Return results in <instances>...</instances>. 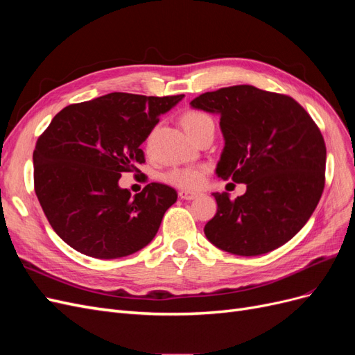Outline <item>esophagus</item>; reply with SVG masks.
<instances>
[{
    "instance_id": "1",
    "label": "esophagus",
    "mask_w": 355,
    "mask_h": 355,
    "mask_svg": "<svg viewBox=\"0 0 355 355\" xmlns=\"http://www.w3.org/2000/svg\"><path fill=\"white\" fill-rule=\"evenodd\" d=\"M179 197H180L182 200H194V198L200 197V192H194V191H185V189H182V191H179Z\"/></svg>"
}]
</instances>
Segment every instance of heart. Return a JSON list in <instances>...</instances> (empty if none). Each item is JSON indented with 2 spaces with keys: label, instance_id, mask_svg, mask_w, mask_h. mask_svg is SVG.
Here are the masks:
<instances>
[{
  "label": "heart",
  "instance_id": "1",
  "mask_svg": "<svg viewBox=\"0 0 355 355\" xmlns=\"http://www.w3.org/2000/svg\"><path fill=\"white\" fill-rule=\"evenodd\" d=\"M182 124H184L188 135H194L200 128L207 124H213L211 118L206 114L198 111L187 112L182 118ZM204 173H206V167H175L170 168L164 173V180L167 184L182 188V189H196L202 185Z\"/></svg>",
  "mask_w": 355,
  "mask_h": 355
}]
</instances>
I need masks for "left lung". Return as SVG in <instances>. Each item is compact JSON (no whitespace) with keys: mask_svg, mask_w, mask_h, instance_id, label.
<instances>
[{"mask_svg":"<svg viewBox=\"0 0 355 355\" xmlns=\"http://www.w3.org/2000/svg\"><path fill=\"white\" fill-rule=\"evenodd\" d=\"M191 108L220 116L223 149L216 176L245 184L243 196L214 192L218 211L204 227L218 249L259 256L302 230L323 194L326 145L295 99L254 85L200 94Z\"/></svg>","mask_w":355,"mask_h":355,"instance_id":"8db88e82","label":"left lung"}]
</instances>
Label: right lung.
Masks as SVG:
<instances>
[{"label":"right lung","mask_w":355,"mask_h":355,"mask_svg":"<svg viewBox=\"0 0 355 355\" xmlns=\"http://www.w3.org/2000/svg\"><path fill=\"white\" fill-rule=\"evenodd\" d=\"M179 96L110 93L63 108L38 139L35 194L51 228L96 259L124 257L153 241L178 194L163 184L121 188V173L145 163L141 145Z\"/></svg>","instance_id":"1"}]
</instances>
